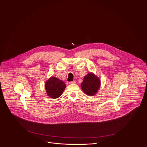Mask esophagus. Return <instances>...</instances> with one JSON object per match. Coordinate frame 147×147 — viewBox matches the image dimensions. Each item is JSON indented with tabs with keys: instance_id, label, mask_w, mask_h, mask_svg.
Instances as JSON below:
<instances>
[{
	"instance_id": "obj_1",
	"label": "esophagus",
	"mask_w": 147,
	"mask_h": 147,
	"mask_svg": "<svg viewBox=\"0 0 147 147\" xmlns=\"http://www.w3.org/2000/svg\"><path fill=\"white\" fill-rule=\"evenodd\" d=\"M76 81H73V82H70L69 83V84H76Z\"/></svg>"
}]
</instances>
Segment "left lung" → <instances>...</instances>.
<instances>
[{
	"label": "left lung",
	"instance_id": "8db88e82",
	"mask_svg": "<svg viewBox=\"0 0 147 147\" xmlns=\"http://www.w3.org/2000/svg\"><path fill=\"white\" fill-rule=\"evenodd\" d=\"M100 80L93 73H89L84 78L81 84L82 90L89 96L95 95L100 87Z\"/></svg>",
	"mask_w": 147,
	"mask_h": 147
}]
</instances>
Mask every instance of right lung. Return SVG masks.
Here are the masks:
<instances>
[{
  "mask_svg": "<svg viewBox=\"0 0 147 147\" xmlns=\"http://www.w3.org/2000/svg\"><path fill=\"white\" fill-rule=\"evenodd\" d=\"M66 87L65 84L56 77H51L45 83V89L47 95L52 98H57L62 95Z\"/></svg>",
  "mask_w": 147,
  "mask_h": 147,
  "instance_id": "add662e5",
  "label": "right lung"
}]
</instances>
